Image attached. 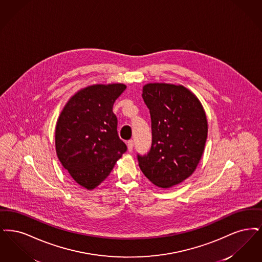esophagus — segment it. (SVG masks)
I'll return each mask as SVG.
<instances>
[{"label": "esophagus", "mask_w": 262, "mask_h": 262, "mask_svg": "<svg viewBox=\"0 0 262 262\" xmlns=\"http://www.w3.org/2000/svg\"><path fill=\"white\" fill-rule=\"evenodd\" d=\"M127 147H128V150H129V151H132V150H133V147H134V142H133V140H129V141L127 142Z\"/></svg>", "instance_id": "34e87169"}]
</instances>
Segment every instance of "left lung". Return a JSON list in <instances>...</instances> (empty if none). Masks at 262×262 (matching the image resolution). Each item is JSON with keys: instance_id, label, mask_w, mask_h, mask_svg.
Returning a JSON list of instances; mask_svg holds the SVG:
<instances>
[{"instance_id": "obj_1", "label": "left lung", "mask_w": 262, "mask_h": 262, "mask_svg": "<svg viewBox=\"0 0 262 262\" xmlns=\"http://www.w3.org/2000/svg\"><path fill=\"white\" fill-rule=\"evenodd\" d=\"M143 100L151 119V146L138 155L139 166L160 188H170L190 177L202 159L207 120L199 99L182 85L148 83Z\"/></svg>"}]
</instances>
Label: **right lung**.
I'll list each match as a JSON object with an SVG mask.
<instances>
[{
    "label": "right lung",
    "mask_w": 262,
    "mask_h": 262,
    "mask_svg": "<svg viewBox=\"0 0 262 262\" xmlns=\"http://www.w3.org/2000/svg\"><path fill=\"white\" fill-rule=\"evenodd\" d=\"M125 89L121 83L88 86L69 99L58 116L57 158L83 188L98 187L127 150L113 112L115 100Z\"/></svg>",
    "instance_id": "right-lung-1"
}]
</instances>
